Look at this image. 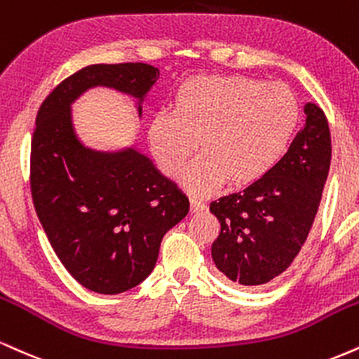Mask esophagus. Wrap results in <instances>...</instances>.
Wrapping results in <instances>:
<instances>
[{
  "label": "esophagus",
  "instance_id": "obj_1",
  "mask_svg": "<svg viewBox=\"0 0 359 359\" xmlns=\"http://www.w3.org/2000/svg\"><path fill=\"white\" fill-rule=\"evenodd\" d=\"M191 209L192 212H202V210H207V202L202 197L194 196L191 198Z\"/></svg>",
  "mask_w": 359,
  "mask_h": 359
}]
</instances>
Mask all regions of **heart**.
<instances>
[{"label":"heart","instance_id":"1","mask_svg":"<svg viewBox=\"0 0 359 359\" xmlns=\"http://www.w3.org/2000/svg\"><path fill=\"white\" fill-rule=\"evenodd\" d=\"M299 122V105L286 85L250 76H198L180 86L172 110L149 123L152 155L167 177L180 174L194 194H209L231 179L249 185L264 179L284 157Z\"/></svg>","mask_w":359,"mask_h":359}]
</instances>
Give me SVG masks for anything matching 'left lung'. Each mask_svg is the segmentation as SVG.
I'll use <instances>...</instances> for the list:
<instances>
[{"instance_id":"obj_1","label":"left lung","mask_w":359,"mask_h":359,"mask_svg":"<svg viewBox=\"0 0 359 359\" xmlns=\"http://www.w3.org/2000/svg\"><path fill=\"white\" fill-rule=\"evenodd\" d=\"M304 114V127L269 175L210 202L221 222L212 259L241 286H261L283 274L313 227L330 172L331 133L318 105L306 103Z\"/></svg>"}]
</instances>
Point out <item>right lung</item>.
Here are the masks:
<instances>
[{
  "label": "right lung",
  "mask_w": 359,
  "mask_h": 359,
  "mask_svg": "<svg viewBox=\"0 0 359 359\" xmlns=\"http://www.w3.org/2000/svg\"><path fill=\"white\" fill-rule=\"evenodd\" d=\"M158 68L90 65L41 103L32 140L33 204L62 264L81 286L118 294L152 273L162 237L189 214V198L133 147L100 152L76 137L72 103L95 86L138 100V116Z\"/></svg>",
  "instance_id": "add662e5"
}]
</instances>
